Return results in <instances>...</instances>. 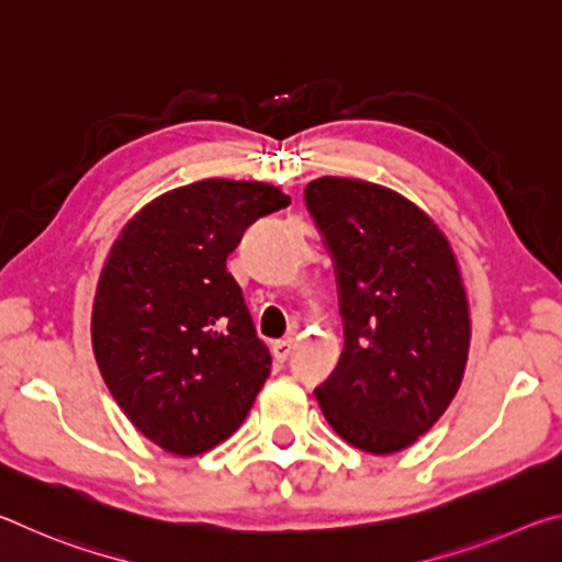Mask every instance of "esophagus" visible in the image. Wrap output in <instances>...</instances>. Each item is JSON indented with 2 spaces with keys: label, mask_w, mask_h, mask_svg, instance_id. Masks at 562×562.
I'll list each match as a JSON object with an SVG mask.
<instances>
[{
  "label": "esophagus",
  "mask_w": 562,
  "mask_h": 562,
  "mask_svg": "<svg viewBox=\"0 0 562 562\" xmlns=\"http://www.w3.org/2000/svg\"><path fill=\"white\" fill-rule=\"evenodd\" d=\"M292 347H294V339L292 337H284V339L272 341V357L278 359V361H284V359L290 357Z\"/></svg>",
  "instance_id": "obj_1"
}]
</instances>
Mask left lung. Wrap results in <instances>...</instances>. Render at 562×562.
I'll list each match as a JSON object with an SVG mask.
<instances>
[{
	"label": "left lung",
	"instance_id": "1",
	"mask_svg": "<svg viewBox=\"0 0 562 562\" xmlns=\"http://www.w3.org/2000/svg\"><path fill=\"white\" fill-rule=\"evenodd\" d=\"M304 201L335 258L345 351L315 389L341 439L408 449L459 392L471 310L453 247L422 207L359 178L322 176Z\"/></svg>",
	"mask_w": 562,
	"mask_h": 562
}]
</instances>
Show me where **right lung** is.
Listing matches in <instances>:
<instances>
[{"instance_id":"obj_1","label":"right lung","mask_w":562,"mask_h":562,"mask_svg":"<svg viewBox=\"0 0 562 562\" xmlns=\"http://www.w3.org/2000/svg\"><path fill=\"white\" fill-rule=\"evenodd\" d=\"M290 195L258 180L205 178L154 198L103 262L91 345L111 396L136 429L176 456L223 443L270 376L227 255Z\"/></svg>"}]
</instances>
